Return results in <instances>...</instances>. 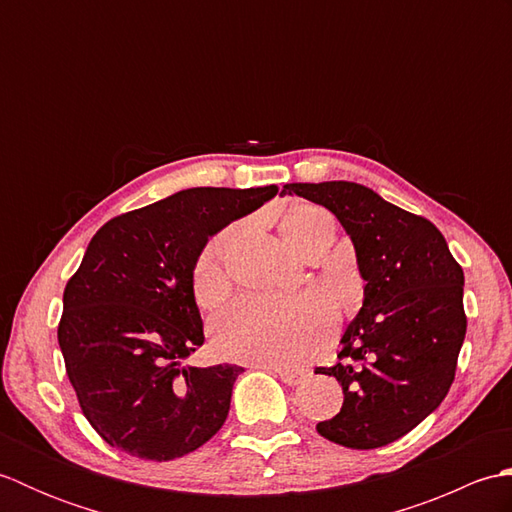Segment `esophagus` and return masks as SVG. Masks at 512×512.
Instances as JSON below:
<instances>
[{"label": "esophagus", "instance_id": "34e87169", "mask_svg": "<svg viewBox=\"0 0 512 512\" xmlns=\"http://www.w3.org/2000/svg\"><path fill=\"white\" fill-rule=\"evenodd\" d=\"M255 367L275 372L286 385H299L303 380V369H292V367H284V365H255Z\"/></svg>", "mask_w": 512, "mask_h": 512}]
</instances>
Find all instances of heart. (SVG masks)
<instances>
[{
    "label": "heart",
    "mask_w": 512,
    "mask_h": 512,
    "mask_svg": "<svg viewBox=\"0 0 512 512\" xmlns=\"http://www.w3.org/2000/svg\"><path fill=\"white\" fill-rule=\"evenodd\" d=\"M334 231L332 215L314 204H295L281 220V233L299 255H306L314 244H332ZM226 239V233L213 237L193 268L195 299L204 306H211L226 290L222 270ZM334 325L332 306L317 295L292 299L239 297L215 314L211 330L217 352L233 361L299 365L330 341Z\"/></svg>",
    "instance_id": "b5f03b06"
}]
</instances>
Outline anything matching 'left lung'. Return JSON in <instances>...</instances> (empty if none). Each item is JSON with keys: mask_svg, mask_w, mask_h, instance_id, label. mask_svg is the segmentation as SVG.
Wrapping results in <instances>:
<instances>
[{"mask_svg": "<svg viewBox=\"0 0 512 512\" xmlns=\"http://www.w3.org/2000/svg\"><path fill=\"white\" fill-rule=\"evenodd\" d=\"M281 193L336 215L365 279L363 308L343 334L339 363L319 372L339 380L343 407L317 431L347 449L385 447L449 394L466 334L462 266L429 220L363 184L292 182Z\"/></svg>", "mask_w": 512, "mask_h": 512, "instance_id": "left-lung-1", "label": "left lung"}]
</instances>
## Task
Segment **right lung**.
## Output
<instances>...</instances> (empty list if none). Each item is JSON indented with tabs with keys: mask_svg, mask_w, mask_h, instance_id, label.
<instances>
[{
	"mask_svg": "<svg viewBox=\"0 0 512 512\" xmlns=\"http://www.w3.org/2000/svg\"><path fill=\"white\" fill-rule=\"evenodd\" d=\"M277 187H198L112 217L63 290L59 347L83 416L114 449L167 462L228 416L237 365H182L204 343L193 268L209 237Z\"/></svg>",
	"mask_w": 512,
	"mask_h": 512,
	"instance_id": "add662e5",
	"label": "right lung"
}]
</instances>
